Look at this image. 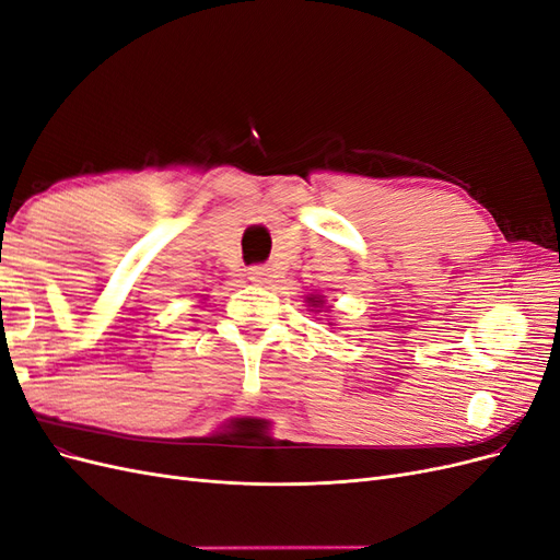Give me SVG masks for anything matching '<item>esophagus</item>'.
<instances>
[{"instance_id": "1", "label": "esophagus", "mask_w": 560, "mask_h": 560, "mask_svg": "<svg viewBox=\"0 0 560 560\" xmlns=\"http://www.w3.org/2000/svg\"><path fill=\"white\" fill-rule=\"evenodd\" d=\"M247 278H249L254 284H268L270 280H273V270H270V268L264 266V264L249 266V268H247Z\"/></svg>"}]
</instances>
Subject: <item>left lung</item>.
Masks as SVG:
<instances>
[{
  "instance_id": "8db88e82",
  "label": "left lung",
  "mask_w": 560,
  "mask_h": 560,
  "mask_svg": "<svg viewBox=\"0 0 560 560\" xmlns=\"http://www.w3.org/2000/svg\"><path fill=\"white\" fill-rule=\"evenodd\" d=\"M308 303H313V306H319V301H315V296H308Z\"/></svg>"
}]
</instances>
